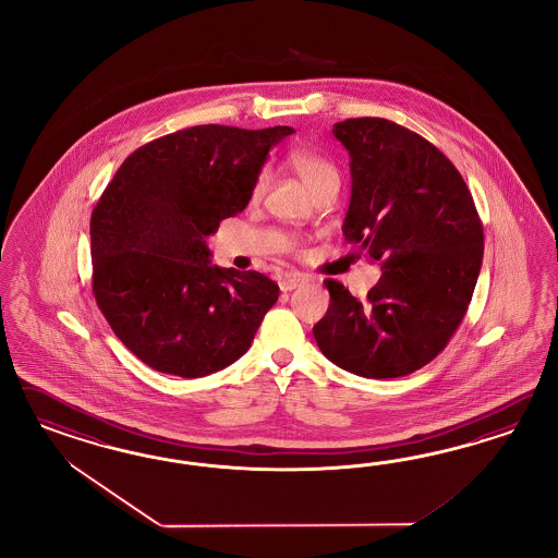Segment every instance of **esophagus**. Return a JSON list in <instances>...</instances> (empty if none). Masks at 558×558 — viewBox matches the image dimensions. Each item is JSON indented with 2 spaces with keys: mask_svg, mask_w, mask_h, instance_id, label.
<instances>
[{
  "mask_svg": "<svg viewBox=\"0 0 558 558\" xmlns=\"http://www.w3.org/2000/svg\"><path fill=\"white\" fill-rule=\"evenodd\" d=\"M304 282H306V278H304L303 274H287V276L280 278L278 284H280L282 292H290L294 288L303 287Z\"/></svg>",
  "mask_w": 558,
  "mask_h": 558,
  "instance_id": "esophagus-1",
  "label": "esophagus"
}]
</instances>
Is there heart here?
Wrapping results in <instances>:
<instances>
[{"mask_svg":"<svg viewBox=\"0 0 558 558\" xmlns=\"http://www.w3.org/2000/svg\"><path fill=\"white\" fill-rule=\"evenodd\" d=\"M288 163L294 169V173L301 178L304 186L308 187V192H317L319 187L329 186V184H339L338 168L322 155V153L313 151V149H292L288 155ZM268 169H262L259 175L255 178L254 194L259 196L266 186H268Z\"/></svg>","mask_w":558,"mask_h":558,"instance_id":"heart-1","label":"heart"}]
</instances>
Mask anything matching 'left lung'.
Returning a JSON list of instances; mask_svg holds the SVG:
<instances>
[{"label":"left lung","mask_w":558,"mask_h":558,"mask_svg":"<svg viewBox=\"0 0 558 558\" xmlns=\"http://www.w3.org/2000/svg\"><path fill=\"white\" fill-rule=\"evenodd\" d=\"M333 135L350 153L343 235L383 276L364 301L325 280L329 308L313 327L327 360L364 378L420 371L464 319L483 264V225L452 161L385 119H348Z\"/></svg>","instance_id":"obj_1"}]
</instances>
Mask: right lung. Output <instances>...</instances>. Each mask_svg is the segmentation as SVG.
I'll use <instances>...</instances> for the list:
<instances>
[{
  "label": "right lung",
  "mask_w": 558,
  "mask_h": 558,
  "mask_svg": "<svg viewBox=\"0 0 558 558\" xmlns=\"http://www.w3.org/2000/svg\"><path fill=\"white\" fill-rule=\"evenodd\" d=\"M290 126H192L131 153L92 213L94 296L153 371L198 378L245 354L280 288L210 264L206 236L254 194Z\"/></svg>",
  "instance_id": "add662e5"
}]
</instances>
